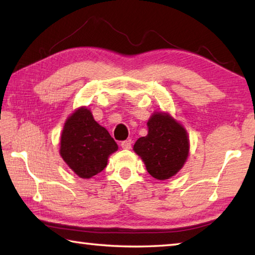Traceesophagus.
Segmentation results:
<instances>
[{"instance_id": "34e87169", "label": "esophagus", "mask_w": 255, "mask_h": 255, "mask_svg": "<svg viewBox=\"0 0 255 255\" xmlns=\"http://www.w3.org/2000/svg\"><path fill=\"white\" fill-rule=\"evenodd\" d=\"M131 139H127V140H124L122 141V147L124 149H130L131 148Z\"/></svg>"}]
</instances>
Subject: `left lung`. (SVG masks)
I'll use <instances>...</instances> for the list:
<instances>
[{"mask_svg": "<svg viewBox=\"0 0 255 255\" xmlns=\"http://www.w3.org/2000/svg\"><path fill=\"white\" fill-rule=\"evenodd\" d=\"M148 133L138 138L133 150L153 178L166 180L182 169L189 155V138L182 125L165 112H155L147 122Z\"/></svg>", "mask_w": 255, "mask_h": 255, "instance_id": "left-lung-1", "label": "left lung"}]
</instances>
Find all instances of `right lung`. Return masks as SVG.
<instances>
[{
  "label": "right lung",
  "mask_w": 255,
  "mask_h": 255,
  "mask_svg": "<svg viewBox=\"0 0 255 255\" xmlns=\"http://www.w3.org/2000/svg\"><path fill=\"white\" fill-rule=\"evenodd\" d=\"M118 145L105 127L94 120L88 108H79L67 118L60 136V156L82 179L105 169Z\"/></svg>",
  "instance_id": "obj_1"
}]
</instances>
